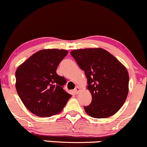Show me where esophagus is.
<instances>
[{"mask_svg": "<svg viewBox=\"0 0 147 147\" xmlns=\"http://www.w3.org/2000/svg\"><path fill=\"white\" fill-rule=\"evenodd\" d=\"M80 88L79 87H76L75 89H74V93H75L76 94H78V93L80 92Z\"/></svg>", "mask_w": 147, "mask_h": 147, "instance_id": "1", "label": "esophagus"}]
</instances>
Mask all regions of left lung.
<instances>
[{
    "mask_svg": "<svg viewBox=\"0 0 147 147\" xmlns=\"http://www.w3.org/2000/svg\"><path fill=\"white\" fill-rule=\"evenodd\" d=\"M78 66L84 71L92 100L84 107L95 118H105L121 108L129 92V74L126 67L113 55L101 48L71 51Z\"/></svg>",
    "mask_w": 147,
    "mask_h": 147,
    "instance_id": "8db88e82",
    "label": "left lung"
}]
</instances>
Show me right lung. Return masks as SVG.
<instances>
[{"mask_svg":"<svg viewBox=\"0 0 147 147\" xmlns=\"http://www.w3.org/2000/svg\"><path fill=\"white\" fill-rule=\"evenodd\" d=\"M65 49H42L33 54L16 71V88L22 103L39 117L59 113L71 97L63 89L67 80L56 73L67 56Z\"/></svg>","mask_w":147,"mask_h":147,"instance_id":"obj_1","label":"right lung"}]
</instances>
